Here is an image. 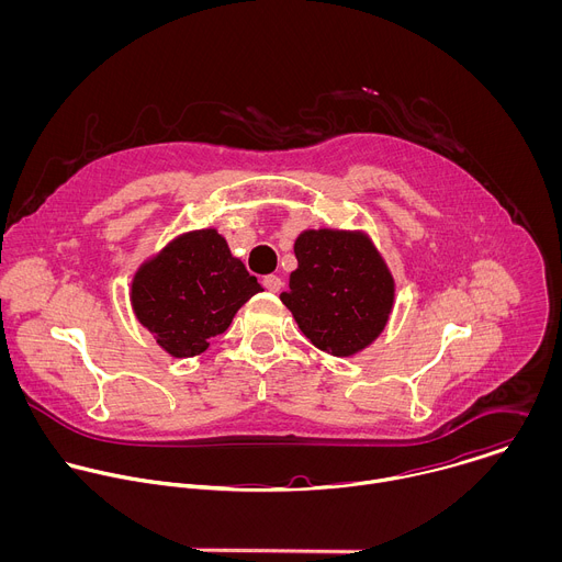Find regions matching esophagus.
Masks as SVG:
<instances>
[{
    "label": "esophagus",
    "instance_id": "34e87169",
    "mask_svg": "<svg viewBox=\"0 0 562 562\" xmlns=\"http://www.w3.org/2000/svg\"><path fill=\"white\" fill-rule=\"evenodd\" d=\"M265 286H267V291L278 293V291L282 289V280H280L278 276H267V278H265Z\"/></svg>",
    "mask_w": 562,
    "mask_h": 562
}]
</instances>
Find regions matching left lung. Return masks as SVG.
I'll return each instance as SVG.
<instances>
[{"instance_id": "left-lung-1", "label": "left lung", "mask_w": 562, "mask_h": 562, "mask_svg": "<svg viewBox=\"0 0 562 562\" xmlns=\"http://www.w3.org/2000/svg\"><path fill=\"white\" fill-rule=\"evenodd\" d=\"M297 269L280 293L300 331L319 351L351 358L384 331L395 280L364 231L304 228L293 245Z\"/></svg>"}]
</instances>
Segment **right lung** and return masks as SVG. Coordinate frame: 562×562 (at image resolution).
<instances>
[{"instance_id": "right-lung-1", "label": "right lung", "mask_w": 562, "mask_h": 562, "mask_svg": "<svg viewBox=\"0 0 562 562\" xmlns=\"http://www.w3.org/2000/svg\"><path fill=\"white\" fill-rule=\"evenodd\" d=\"M260 291L258 280L211 226L180 233L146 258L131 280V306L169 356L195 358Z\"/></svg>"}]
</instances>
